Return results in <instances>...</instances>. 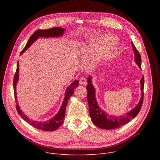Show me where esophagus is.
<instances>
[{"label":"esophagus","mask_w":160,"mask_h":160,"mask_svg":"<svg viewBox=\"0 0 160 160\" xmlns=\"http://www.w3.org/2000/svg\"><path fill=\"white\" fill-rule=\"evenodd\" d=\"M80 83L83 86H86L87 84V80L85 76H82V77H81L80 79Z\"/></svg>","instance_id":"esophagus-1"}]
</instances>
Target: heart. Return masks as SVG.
<instances>
[{
    "mask_svg": "<svg viewBox=\"0 0 160 160\" xmlns=\"http://www.w3.org/2000/svg\"><path fill=\"white\" fill-rule=\"evenodd\" d=\"M98 44H104V42L106 41V45L108 48L110 50L111 48H114L117 44V39L113 36L108 37L106 36H102L97 39Z\"/></svg>",
    "mask_w": 160,
    "mask_h": 160,
    "instance_id": "1",
    "label": "heart"
}]
</instances>
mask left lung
<instances>
[{
	"mask_svg": "<svg viewBox=\"0 0 160 160\" xmlns=\"http://www.w3.org/2000/svg\"><path fill=\"white\" fill-rule=\"evenodd\" d=\"M132 48L135 54V60L138 66L141 68V55L139 53L138 50L134 46L133 42H131ZM141 98L140 101L130 112H128L127 114L122 116H112L109 115L108 113L104 112L101 108H100L97 104L96 99L95 97V88L93 85L91 84V77H89L88 79V84L86 87L88 91V101L89 105V115L91 117V119L94 124H95L97 127L111 130L119 128L121 126H123L130 121L132 119L135 118L136 116L139 113L141 110V106L143 102V96H144V77H142L141 79Z\"/></svg>",
	"mask_w": 160,
	"mask_h": 160,
	"instance_id": "1",
	"label": "left lung"
}]
</instances>
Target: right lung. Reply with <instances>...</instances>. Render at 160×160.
I'll return each instance as SVG.
<instances>
[{
  "mask_svg": "<svg viewBox=\"0 0 160 160\" xmlns=\"http://www.w3.org/2000/svg\"><path fill=\"white\" fill-rule=\"evenodd\" d=\"M65 29L63 28H60V27H53L52 28L47 29V30H36L33 34L30 36L28 41L27 42V43L26 46L24 47L23 50L21 51V54L25 51L34 42L36 39H38L39 37H45V38H48V37H58V36H60L63 35V32ZM19 62L17 63V69L16 72L14 74V77H13V90H14V95H15V102H17V96H16V90H15V86L17 84V82H18L19 80ZM79 83V81L76 80L73 83H71V85L69 86L67 89L66 93H65V98L63 100V104L62 105V107L60 108V111L58 112V113L52 118L51 119H50L49 121H44V122H38V121H33L25 115L23 113H22L21 110H20L19 106L18 104H16V109L17 111H18L19 115L22 117V118L25 121H27L28 123L31 124L32 127L34 128L41 130H43V131H54L58 129L60 126L62 124L63 122V119L65 117V110H66V106L67 104V102H68V100L70 98V97L72 96V95L74 93V91L76 87L78 86V84Z\"/></svg>",
  "mask_w": 160,
  "mask_h": 160,
  "instance_id": "obj_1",
  "label": "right lung"
}]
</instances>
